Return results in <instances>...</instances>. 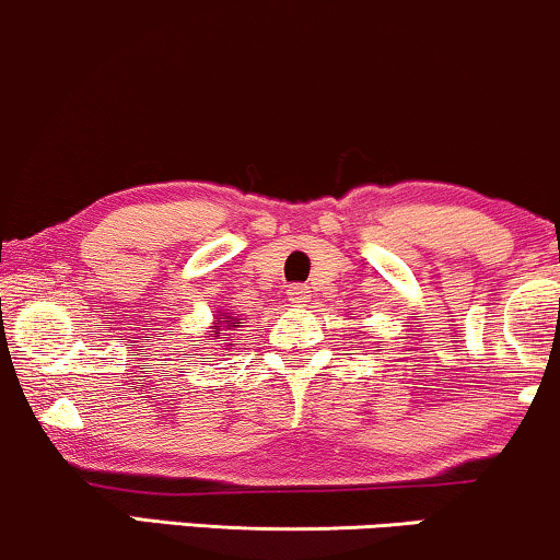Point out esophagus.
Returning a JSON list of instances; mask_svg holds the SVG:
<instances>
[{
  "label": "esophagus",
  "instance_id": "34e87169",
  "mask_svg": "<svg viewBox=\"0 0 560 560\" xmlns=\"http://www.w3.org/2000/svg\"><path fill=\"white\" fill-rule=\"evenodd\" d=\"M287 296H289V302H292V304H304V302H310V289L302 287V284H294V287L287 289Z\"/></svg>",
  "mask_w": 560,
  "mask_h": 560
}]
</instances>
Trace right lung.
<instances>
[{"label": "right lung", "mask_w": 560, "mask_h": 560, "mask_svg": "<svg viewBox=\"0 0 560 560\" xmlns=\"http://www.w3.org/2000/svg\"><path fill=\"white\" fill-rule=\"evenodd\" d=\"M222 325H232V317H230V315L219 317V320H217V325H214V332H217V330H222ZM232 328H235V325H232Z\"/></svg>", "instance_id": "right-lung-1"}]
</instances>
